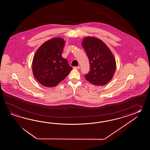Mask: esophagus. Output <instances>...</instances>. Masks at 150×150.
<instances>
[{
	"label": "esophagus",
	"mask_w": 150,
	"mask_h": 150,
	"mask_svg": "<svg viewBox=\"0 0 150 150\" xmlns=\"http://www.w3.org/2000/svg\"><path fill=\"white\" fill-rule=\"evenodd\" d=\"M74 69H77V70H78V69H79L80 67L79 66H78V67H74Z\"/></svg>",
	"instance_id": "1"
}]
</instances>
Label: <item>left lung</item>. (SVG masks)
<instances>
[{
    "instance_id": "left-lung-1",
    "label": "left lung",
    "mask_w": 150,
    "mask_h": 150,
    "mask_svg": "<svg viewBox=\"0 0 150 150\" xmlns=\"http://www.w3.org/2000/svg\"><path fill=\"white\" fill-rule=\"evenodd\" d=\"M82 45L89 59L90 71L86 79L96 86H103L112 79L116 70V61L104 42L94 37H86Z\"/></svg>"
}]
</instances>
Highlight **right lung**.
Wrapping results in <instances>:
<instances>
[{
    "label": "right lung",
    "instance_id": "obj_1",
    "mask_svg": "<svg viewBox=\"0 0 150 150\" xmlns=\"http://www.w3.org/2000/svg\"><path fill=\"white\" fill-rule=\"evenodd\" d=\"M64 45L63 38H56L45 42L35 52L32 63L33 73L43 86L57 85L72 70V67L62 56Z\"/></svg>",
    "mask_w": 150,
    "mask_h": 150
}]
</instances>
